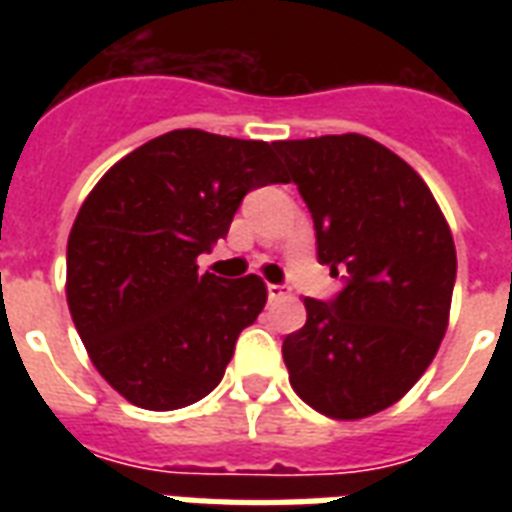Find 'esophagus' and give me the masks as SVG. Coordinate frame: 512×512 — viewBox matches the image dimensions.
<instances>
[{"mask_svg": "<svg viewBox=\"0 0 512 512\" xmlns=\"http://www.w3.org/2000/svg\"><path fill=\"white\" fill-rule=\"evenodd\" d=\"M289 289L284 284H268V300H281V297H287Z\"/></svg>", "mask_w": 512, "mask_h": 512, "instance_id": "1", "label": "esophagus"}]
</instances>
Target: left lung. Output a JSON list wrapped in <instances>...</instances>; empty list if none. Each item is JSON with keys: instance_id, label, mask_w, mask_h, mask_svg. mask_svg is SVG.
<instances>
[{"instance_id": "1", "label": "left lung", "mask_w": 512, "mask_h": 512, "mask_svg": "<svg viewBox=\"0 0 512 512\" xmlns=\"http://www.w3.org/2000/svg\"><path fill=\"white\" fill-rule=\"evenodd\" d=\"M313 217L316 257L342 276L332 300L305 297V327L284 337L289 382L335 420L388 409L444 340L457 252L422 177L364 135L281 140Z\"/></svg>"}]
</instances>
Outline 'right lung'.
I'll use <instances>...</instances> for the list:
<instances>
[{
	"instance_id": "1",
	"label": "right lung",
	"mask_w": 512,
	"mask_h": 512,
	"mask_svg": "<svg viewBox=\"0 0 512 512\" xmlns=\"http://www.w3.org/2000/svg\"><path fill=\"white\" fill-rule=\"evenodd\" d=\"M287 183L273 143L175 130L116 162L68 236V311L92 364L130 404L170 412L220 385L260 276L199 273L249 191Z\"/></svg>"
}]
</instances>
